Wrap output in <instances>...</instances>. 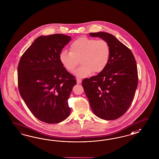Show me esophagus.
Segmentation results:
<instances>
[{"instance_id": "1", "label": "esophagus", "mask_w": 159, "mask_h": 159, "mask_svg": "<svg viewBox=\"0 0 159 159\" xmlns=\"http://www.w3.org/2000/svg\"><path fill=\"white\" fill-rule=\"evenodd\" d=\"M82 82V81H81V80H80V78H77V82L78 84H81Z\"/></svg>"}]
</instances>
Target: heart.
Instances as JSON below:
<instances>
[{
    "instance_id": "heart-1",
    "label": "heart",
    "mask_w": 159,
    "mask_h": 159,
    "mask_svg": "<svg viewBox=\"0 0 159 159\" xmlns=\"http://www.w3.org/2000/svg\"><path fill=\"white\" fill-rule=\"evenodd\" d=\"M70 51H62L60 61L68 71H72L81 62V67L74 71L80 78L90 75L92 72L99 73L108 65L111 56V47L105 40L80 37L70 45Z\"/></svg>"
}]
</instances>
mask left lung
<instances>
[{"label":"left lung","instance_id":"obj_1","mask_svg":"<svg viewBox=\"0 0 159 159\" xmlns=\"http://www.w3.org/2000/svg\"><path fill=\"white\" fill-rule=\"evenodd\" d=\"M108 42L111 56L102 71L83 80L82 85L93 113L98 118L111 120L122 116L133 101L138 87L136 60L130 50L112 34L89 33Z\"/></svg>","mask_w":159,"mask_h":159}]
</instances>
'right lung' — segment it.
<instances>
[{
  "mask_svg": "<svg viewBox=\"0 0 159 159\" xmlns=\"http://www.w3.org/2000/svg\"><path fill=\"white\" fill-rule=\"evenodd\" d=\"M71 37L55 34L37 37L21 57L17 68L21 97L33 115L45 123H57L69 116L75 77L60 61Z\"/></svg>",
  "mask_w": 159,
  "mask_h": 159,
  "instance_id": "add662e5",
  "label": "right lung"
}]
</instances>
